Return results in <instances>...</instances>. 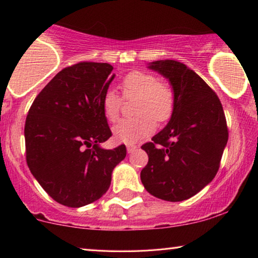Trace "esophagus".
<instances>
[{"label": "esophagus", "instance_id": "34e87169", "mask_svg": "<svg viewBox=\"0 0 258 258\" xmlns=\"http://www.w3.org/2000/svg\"><path fill=\"white\" fill-rule=\"evenodd\" d=\"M136 150H137V145H135V144L127 145V152L128 153H132L133 151H136Z\"/></svg>", "mask_w": 258, "mask_h": 258}]
</instances>
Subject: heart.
Here are the masks:
<instances>
[{
	"label": "heart",
	"instance_id": "heart-1",
	"mask_svg": "<svg viewBox=\"0 0 258 258\" xmlns=\"http://www.w3.org/2000/svg\"><path fill=\"white\" fill-rule=\"evenodd\" d=\"M122 96L137 97L136 118L123 119L113 127L114 138L122 143H135L155 131L156 122L164 123L175 109L174 89L145 71H131L122 78ZM121 97L115 90H107L102 97L103 114L109 121H116L121 110Z\"/></svg>",
	"mask_w": 258,
	"mask_h": 258
}]
</instances>
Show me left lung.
<instances>
[{
	"label": "left lung",
	"mask_w": 258,
	"mask_h": 258,
	"mask_svg": "<svg viewBox=\"0 0 258 258\" xmlns=\"http://www.w3.org/2000/svg\"><path fill=\"white\" fill-rule=\"evenodd\" d=\"M149 69L169 80L175 109L168 125L142 146L149 162L140 180L153 197L183 201L217 175L229 139L226 118L217 94L187 65L156 60Z\"/></svg>",
	"instance_id": "left-lung-1"
}]
</instances>
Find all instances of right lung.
I'll return each mask as SVG.
<instances>
[{"label":"right lung","instance_id":"add662e5","mask_svg":"<svg viewBox=\"0 0 258 258\" xmlns=\"http://www.w3.org/2000/svg\"><path fill=\"white\" fill-rule=\"evenodd\" d=\"M108 63L81 61L59 71L28 110L26 161L44 190L68 207H82L108 190L126 146L102 149L112 136L102 97L115 75Z\"/></svg>","mask_w":258,"mask_h":258}]
</instances>
